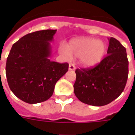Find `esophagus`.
<instances>
[{
  "label": "esophagus",
  "instance_id": "obj_1",
  "mask_svg": "<svg viewBox=\"0 0 135 135\" xmlns=\"http://www.w3.org/2000/svg\"><path fill=\"white\" fill-rule=\"evenodd\" d=\"M69 69L74 71V70L76 69V66H75V65H74V64H69Z\"/></svg>",
  "mask_w": 135,
  "mask_h": 135
}]
</instances>
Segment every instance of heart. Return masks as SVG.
<instances>
[{
  "instance_id": "1",
  "label": "heart",
  "mask_w": 135,
  "mask_h": 135,
  "mask_svg": "<svg viewBox=\"0 0 135 135\" xmlns=\"http://www.w3.org/2000/svg\"><path fill=\"white\" fill-rule=\"evenodd\" d=\"M59 51L66 59L72 57H79V62L85 67L97 65L103 59L107 51V45L102 40L93 38L73 39L69 45L61 43Z\"/></svg>"
}]
</instances>
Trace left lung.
I'll return each mask as SVG.
<instances>
[{
    "label": "left lung",
    "mask_w": 135,
    "mask_h": 135,
    "mask_svg": "<svg viewBox=\"0 0 135 135\" xmlns=\"http://www.w3.org/2000/svg\"><path fill=\"white\" fill-rule=\"evenodd\" d=\"M109 41L107 56L98 65L76 70L74 93L83 103L104 106L118 97L126 87L129 64L126 49L114 38Z\"/></svg>",
    "instance_id": "obj_1"
}]
</instances>
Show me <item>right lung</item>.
<instances>
[{
	"label": "right lung",
	"mask_w": 135,
	"mask_h": 135,
	"mask_svg": "<svg viewBox=\"0 0 135 135\" xmlns=\"http://www.w3.org/2000/svg\"><path fill=\"white\" fill-rule=\"evenodd\" d=\"M57 30H42L26 34L12 47L5 67L7 80L17 97L37 104L52 97L56 83L68 71L69 64L50 59Z\"/></svg>",
	"instance_id": "add662e5"
}]
</instances>
